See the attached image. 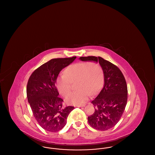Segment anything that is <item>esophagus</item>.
<instances>
[{
  "instance_id": "obj_1",
  "label": "esophagus",
  "mask_w": 155,
  "mask_h": 155,
  "mask_svg": "<svg viewBox=\"0 0 155 155\" xmlns=\"http://www.w3.org/2000/svg\"><path fill=\"white\" fill-rule=\"evenodd\" d=\"M85 106V104H83V105H77V107H84Z\"/></svg>"
}]
</instances>
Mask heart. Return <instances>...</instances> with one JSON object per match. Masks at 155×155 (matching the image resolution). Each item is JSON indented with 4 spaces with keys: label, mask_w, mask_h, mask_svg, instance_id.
I'll use <instances>...</instances> for the list:
<instances>
[{
    "label": "heart",
    "mask_w": 155,
    "mask_h": 155,
    "mask_svg": "<svg viewBox=\"0 0 155 155\" xmlns=\"http://www.w3.org/2000/svg\"><path fill=\"white\" fill-rule=\"evenodd\" d=\"M64 74L57 78L59 92L67 96L71 91V83L76 82L75 91L66 98V102L74 105H81L88 99L89 94H96L103 82V73L101 66L96 63L81 62L68 67Z\"/></svg>",
    "instance_id": "b5f03b06"
}]
</instances>
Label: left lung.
I'll list each match as a JSON object with an SVG mask.
<instances>
[{
  "label": "left lung",
  "instance_id": "8db88e82",
  "mask_svg": "<svg viewBox=\"0 0 155 155\" xmlns=\"http://www.w3.org/2000/svg\"><path fill=\"white\" fill-rule=\"evenodd\" d=\"M83 61L99 63L103 70L104 85L91 103L95 112L88 117L92 128L106 131L114 127L121 117L127 102L128 90L125 78L117 67L101 57H80Z\"/></svg>",
  "mask_w": 155,
  "mask_h": 155
}]
</instances>
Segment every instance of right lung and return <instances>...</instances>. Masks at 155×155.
Returning a JSON list of instances; mask_svg holds the SVG:
<instances>
[{
	"label": "right lung",
	"instance_id": "right-lung-1",
	"mask_svg": "<svg viewBox=\"0 0 155 155\" xmlns=\"http://www.w3.org/2000/svg\"><path fill=\"white\" fill-rule=\"evenodd\" d=\"M76 59H53L39 67L31 75L27 86V95L34 116L44 130L57 132L67 123L73 106L63 105L56 87L58 76L62 69Z\"/></svg>",
	"mask_w": 155,
	"mask_h": 155
}]
</instances>
